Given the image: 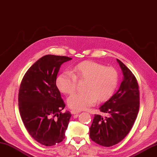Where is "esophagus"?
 Instances as JSON below:
<instances>
[{
	"label": "esophagus",
	"instance_id": "34e87169",
	"mask_svg": "<svg viewBox=\"0 0 157 157\" xmlns=\"http://www.w3.org/2000/svg\"><path fill=\"white\" fill-rule=\"evenodd\" d=\"M70 112H71V113L73 114V115H74V114H78L79 113V111H76V110H74V109L71 110Z\"/></svg>",
	"mask_w": 157,
	"mask_h": 157
}]
</instances>
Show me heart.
<instances>
[{"label":"heart","instance_id":"obj_1","mask_svg":"<svg viewBox=\"0 0 157 157\" xmlns=\"http://www.w3.org/2000/svg\"><path fill=\"white\" fill-rule=\"evenodd\" d=\"M72 71H64L58 75L56 86L63 94L75 91L78 79H86L83 93H74L67 99V104L76 111L86 109L97 101H104L111 98L117 86L119 75L115 68L105 67L93 61L80 62Z\"/></svg>","mask_w":157,"mask_h":157}]
</instances>
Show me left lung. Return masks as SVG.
<instances>
[{
  "mask_svg": "<svg viewBox=\"0 0 157 157\" xmlns=\"http://www.w3.org/2000/svg\"><path fill=\"white\" fill-rule=\"evenodd\" d=\"M121 68L123 79L117 92L99 107L103 117L95 115L90 128V136L95 143L103 147H111L125 137L137 116L140 97L139 85L131 71L117 59Z\"/></svg>",
  "mask_w": 157,
  "mask_h": 157,
  "instance_id": "1",
  "label": "left lung"
}]
</instances>
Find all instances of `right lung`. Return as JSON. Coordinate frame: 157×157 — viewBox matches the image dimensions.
<instances>
[{
  "instance_id": "obj_1",
  "label": "right lung",
  "mask_w": 157,
  "mask_h": 157,
  "mask_svg": "<svg viewBox=\"0 0 157 157\" xmlns=\"http://www.w3.org/2000/svg\"><path fill=\"white\" fill-rule=\"evenodd\" d=\"M72 58L46 55L24 75L18 93V107L22 122L34 140L52 146L65 139L70 111L62 113L66 105L56 86L59 67Z\"/></svg>"
}]
</instances>
